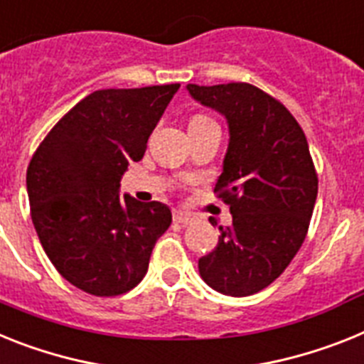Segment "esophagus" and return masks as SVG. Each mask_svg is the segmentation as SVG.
<instances>
[{
    "mask_svg": "<svg viewBox=\"0 0 364 364\" xmlns=\"http://www.w3.org/2000/svg\"><path fill=\"white\" fill-rule=\"evenodd\" d=\"M192 215H188V213H183V210H173V222H177V224H183L187 225L192 222Z\"/></svg>",
    "mask_w": 364,
    "mask_h": 364,
    "instance_id": "1",
    "label": "esophagus"
}]
</instances>
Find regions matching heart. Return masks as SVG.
Instances as JSON below:
<instances>
[{
	"label": "heart",
	"instance_id": "1",
	"mask_svg": "<svg viewBox=\"0 0 364 364\" xmlns=\"http://www.w3.org/2000/svg\"><path fill=\"white\" fill-rule=\"evenodd\" d=\"M203 122H209V118H207V116L196 114V116H192V118H191V122H188V125H194V124H203Z\"/></svg>",
	"mask_w": 364,
	"mask_h": 364
}]
</instances>
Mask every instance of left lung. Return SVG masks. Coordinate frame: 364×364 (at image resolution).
<instances>
[{
  "instance_id": "1",
  "label": "left lung",
  "mask_w": 364,
  "mask_h": 364,
  "mask_svg": "<svg viewBox=\"0 0 364 364\" xmlns=\"http://www.w3.org/2000/svg\"><path fill=\"white\" fill-rule=\"evenodd\" d=\"M229 125L216 196L233 215L216 248L198 261L201 279L225 296L255 294L283 274L309 229L318 176L300 124L270 94L250 83L187 85Z\"/></svg>"
}]
</instances>
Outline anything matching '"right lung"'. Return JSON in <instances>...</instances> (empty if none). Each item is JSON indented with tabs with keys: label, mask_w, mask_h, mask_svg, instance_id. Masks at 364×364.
<instances>
[{
	"label": "right lung",
	"mask_w": 364,
	"mask_h": 364,
	"mask_svg": "<svg viewBox=\"0 0 364 364\" xmlns=\"http://www.w3.org/2000/svg\"><path fill=\"white\" fill-rule=\"evenodd\" d=\"M179 83L105 88L70 109L27 168L31 218L60 276L94 296H118L146 276L172 224L164 203L124 194L120 179L146 144Z\"/></svg>",
	"instance_id": "obj_1"
}]
</instances>
